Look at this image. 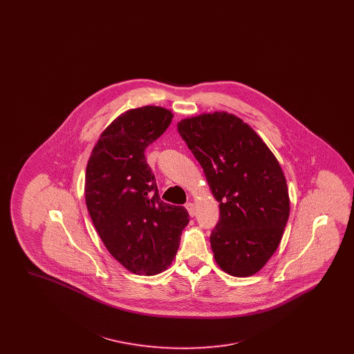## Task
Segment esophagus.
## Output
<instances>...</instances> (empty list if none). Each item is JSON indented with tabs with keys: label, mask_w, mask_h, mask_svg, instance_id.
Here are the masks:
<instances>
[{
	"label": "esophagus",
	"mask_w": 354,
	"mask_h": 354,
	"mask_svg": "<svg viewBox=\"0 0 354 354\" xmlns=\"http://www.w3.org/2000/svg\"><path fill=\"white\" fill-rule=\"evenodd\" d=\"M185 208H187V211H188V214H189L191 218H194V216L196 215V208H195V204H194V203H187V204H185Z\"/></svg>",
	"instance_id": "34e87169"
}]
</instances>
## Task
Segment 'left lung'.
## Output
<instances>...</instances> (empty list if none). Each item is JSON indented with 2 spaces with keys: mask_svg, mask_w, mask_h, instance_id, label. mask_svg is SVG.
I'll list each match as a JSON object with an SVG mask.
<instances>
[{
  "mask_svg": "<svg viewBox=\"0 0 354 354\" xmlns=\"http://www.w3.org/2000/svg\"><path fill=\"white\" fill-rule=\"evenodd\" d=\"M178 131L219 202V223L209 237L215 261L231 276H252L277 250L289 218L283 169L252 127L234 114L182 119Z\"/></svg>",
  "mask_w": 354,
  "mask_h": 354,
  "instance_id": "obj_1",
  "label": "left lung"
}]
</instances>
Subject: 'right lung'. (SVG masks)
<instances>
[{
	"label": "right lung",
	"instance_id": "right-lung-1",
	"mask_svg": "<svg viewBox=\"0 0 354 354\" xmlns=\"http://www.w3.org/2000/svg\"><path fill=\"white\" fill-rule=\"evenodd\" d=\"M172 117L159 106L120 114L102 133L86 167L84 199L94 227L107 251L135 274L167 270L189 221L185 207L159 199L145 156Z\"/></svg>",
	"mask_w": 354,
	"mask_h": 354
}]
</instances>
